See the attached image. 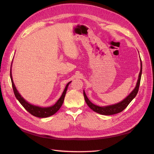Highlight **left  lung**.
I'll use <instances>...</instances> for the list:
<instances>
[{
    "mask_svg": "<svg viewBox=\"0 0 154 154\" xmlns=\"http://www.w3.org/2000/svg\"><path fill=\"white\" fill-rule=\"evenodd\" d=\"M142 72V61L140 60V71L138 75V81H137L136 87L134 89H133L132 92L130 93L124 100L120 101V102L114 104H111V105H107V106H97L91 102L89 99H88V97H87L85 92V91L83 90V95L85 97V100L87 104L89 106L91 109H92L93 111H94V112H96L100 114H103V115H112V114H115L122 112V110H124L126 109L127 106L130 104V103L134 99L137 93L138 92L140 80H141Z\"/></svg>",
    "mask_w": 154,
    "mask_h": 154,
    "instance_id": "8db88e82",
    "label": "left lung"
}]
</instances>
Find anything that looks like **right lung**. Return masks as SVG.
I'll return each mask as SVG.
<instances>
[{"mask_svg":"<svg viewBox=\"0 0 154 154\" xmlns=\"http://www.w3.org/2000/svg\"><path fill=\"white\" fill-rule=\"evenodd\" d=\"M12 64H11V79L12 81L13 91H14V93L15 94L16 98L19 101L20 103L22 104V106L24 107L28 112H30L32 115L38 117V118H47L50 116H52L55 113H56L57 111L60 110L61 106H62V104L63 103L64 98L65 96V94H66L68 86L71 83V81H70V82H69L67 84V85L65 86V88L63 93L61 94V96L60 97V99L57 100V102L54 104V105L50 106H45V107L34 105V104H30V103H28V101L26 100L24 98L22 97L21 94H20L17 89H16V87L14 83V81H13V79H12V69H11Z\"/></svg>","mask_w":154,"mask_h":154,"instance_id":"right-lung-1","label":"right lung"}]
</instances>
